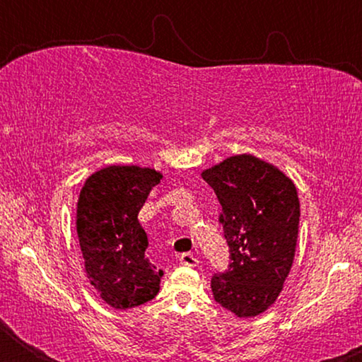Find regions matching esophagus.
Masks as SVG:
<instances>
[{
  "label": "esophagus",
  "mask_w": 362,
  "mask_h": 362,
  "mask_svg": "<svg viewBox=\"0 0 362 362\" xmlns=\"http://www.w3.org/2000/svg\"><path fill=\"white\" fill-rule=\"evenodd\" d=\"M180 263H183V265H187V267H196L199 263V260L196 259L193 254L185 252V254L180 255Z\"/></svg>",
  "instance_id": "esophagus-1"
}]
</instances>
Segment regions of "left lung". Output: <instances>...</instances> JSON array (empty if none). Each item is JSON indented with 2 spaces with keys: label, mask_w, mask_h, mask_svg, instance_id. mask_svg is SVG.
Wrapping results in <instances>:
<instances>
[{
  "label": "left lung",
  "mask_w": 362,
  "mask_h": 362,
  "mask_svg": "<svg viewBox=\"0 0 362 362\" xmlns=\"http://www.w3.org/2000/svg\"><path fill=\"white\" fill-rule=\"evenodd\" d=\"M201 177L222 206L230 267L212 276L216 302L238 317L257 316L283 291L296 255L300 203L284 173L252 155L223 159Z\"/></svg>",
  "instance_id": "1"
}]
</instances>
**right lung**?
Returning a JSON list of instances; mask_svg holds the SVG:
<instances>
[{"instance_id":"add662e5","label":"right lung","mask_w":362,"mask_h":362,"mask_svg":"<svg viewBox=\"0 0 362 362\" xmlns=\"http://www.w3.org/2000/svg\"><path fill=\"white\" fill-rule=\"evenodd\" d=\"M163 175L139 166H108L84 182L76 231L89 283L103 302L127 310L155 298L163 269L146 259L148 238L139 212Z\"/></svg>"}]
</instances>
